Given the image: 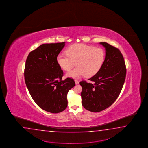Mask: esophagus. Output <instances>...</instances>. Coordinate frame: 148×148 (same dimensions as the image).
Masks as SVG:
<instances>
[{"label": "esophagus", "instance_id": "1", "mask_svg": "<svg viewBox=\"0 0 148 148\" xmlns=\"http://www.w3.org/2000/svg\"><path fill=\"white\" fill-rule=\"evenodd\" d=\"M75 84H78L79 83V81H77V80H75Z\"/></svg>", "mask_w": 148, "mask_h": 148}]
</instances>
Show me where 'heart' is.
<instances>
[{
  "label": "heart",
  "instance_id": "b5f03b06",
  "mask_svg": "<svg viewBox=\"0 0 148 148\" xmlns=\"http://www.w3.org/2000/svg\"><path fill=\"white\" fill-rule=\"evenodd\" d=\"M66 53H60L57 62L62 69L69 71L76 65L77 67L67 73L71 77L85 75H95L101 68L105 59V51L101 48L88 46L84 44H74L66 50Z\"/></svg>",
  "mask_w": 148,
  "mask_h": 148
}]
</instances>
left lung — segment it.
<instances>
[{
	"label": "left lung",
	"mask_w": 148,
	"mask_h": 148,
	"mask_svg": "<svg viewBox=\"0 0 148 148\" xmlns=\"http://www.w3.org/2000/svg\"><path fill=\"white\" fill-rule=\"evenodd\" d=\"M105 61L101 68L89 79L79 82L82 86V105L93 112H101L115 102L125 82L126 69L124 57L118 48L106 42Z\"/></svg>",
	"instance_id": "left-lung-1"
}]
</instances>
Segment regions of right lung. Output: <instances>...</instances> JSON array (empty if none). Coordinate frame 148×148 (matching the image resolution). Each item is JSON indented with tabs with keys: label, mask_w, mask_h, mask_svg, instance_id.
Segmentation results:
<instances>
[{
	"label": "right lung",
	"mask_w": 148,
	"mask_h": 148,
	"mask_svg": "<svg viewBox=\"0 0 148 148\" xmlns=\"http://www.w3.org/2000/svg\"><path fill=\"white\" fill-rule=\"evenodd\" d=\"M65 43L40 45L29 54L24 69L25 84L34 102L44 110L55 114L66 108L67 93L75 85L71 78L62 79L63 71L57 62Z\"/></svg>",
	"instance_id": "add662e5"
}]
</instances>
